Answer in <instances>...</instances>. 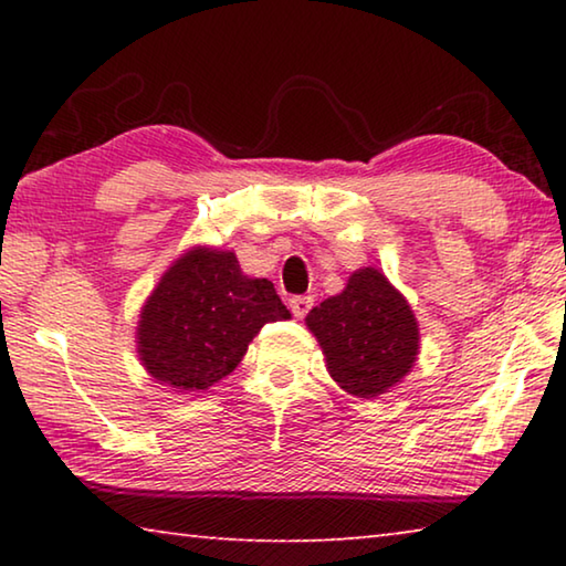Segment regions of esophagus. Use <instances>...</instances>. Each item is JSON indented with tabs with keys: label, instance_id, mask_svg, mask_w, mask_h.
Returning a JSON list of instances; mask_svg holds the SVG:
<instances>
[{
	"label": "esophagus",
	"instance_id": "34e87169",
	"mask_svg": "<svg viewBox=\"0 0 566 566\" xmlns=\"http://www.w3.org/2000/svg\"><path fill=\"white\" fill-rule=\"evenodd\" d=\"M312 304H314L312 296H292V300H290V310H292V314H294L296 319H304L306 312L312 310Z\"/></svg>",
	"mask_w": 566,
	"mask_h": 566
}]
</instances>
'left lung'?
Returning a JSON list of instances; mask_svg holds the SVG:
<instances>
[{
	"label": "left lung",
	"instance_id": "obj_1",
	"mask_svg": "<svg viewBox=\"0 0 566 566\" xmlns=\"http://www.w3.org/2000/svg\"><path fill=\"white\" fill-rule=\"evenodd\" d=\"M327 369L354 397H377L407 375L419 352V329L409 304L387 276L359 270L347 290L306 314Z\"/></svg>",
	"mask_w": 566,
	"mask_h": 566
}]
</instances>
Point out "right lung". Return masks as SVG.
<instances>
[{
	"instance_id": "obj_1",
	"label": "right lung",
	"mask_w": 566,
	"mask_h": 566,
	"mask_svg": "<svg viewBox=\"0 0 566 566\" xmlns=\"http://www.w3.org/2000/svg\"><path fill=\"white\" fill-rule=\"evenodd\" d=\"M290 319L270 280H249L232 252L191 249L142 310L139 357L181 391H205L242 361L266 322Z\"/></svg>"
}]
</instances>
